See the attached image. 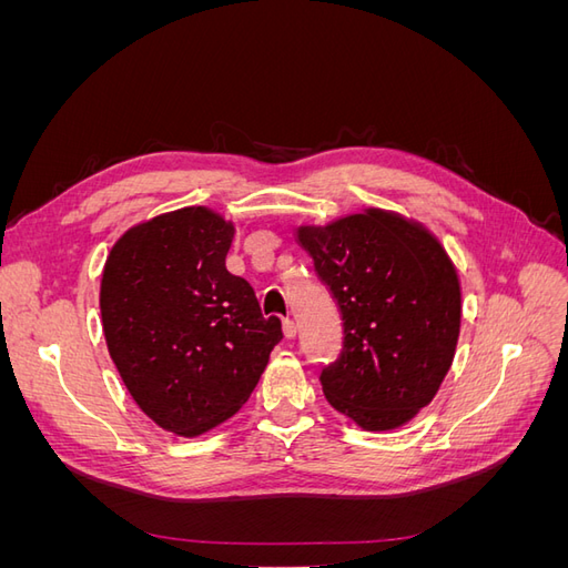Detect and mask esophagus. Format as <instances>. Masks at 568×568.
Segmentation results:
<instances>
[{"mask_svg": "<svg viewBox=\"0 0 568 568\" xmlns=\"http://www.w3.org/2000/svg\"><path fill=\"white\" fill-rule=\"evenodd\" d=\"M282 329H284V336L286 338H294L296 336V322L294 320H284V324H282Z\"/></svg>", "mask_w": 568, "mask_h": 568, "instance_id": "34e87169", "label": "esophagus"}]
</instances>
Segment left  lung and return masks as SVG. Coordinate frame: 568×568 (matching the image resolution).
I'll list each match as a JSON object with an SVG mask.
<instances>
[{
  "mask_svg": "<svg viewBox=\"0 0 568 568\" xmlns=\"http://www.w3.org/2000/svg\"><path fill=\"white\" fill-rule=\"evenodd\" d=\"M343 320V348L324 365V398L367 432L398 428L434 400L459 336L455 265L415 222L367 211L301 227Z\"/></svg>",
  "mask_w": 568,
  "mask_h": 568,
  "instance_id": "obj_1",
  "label": "left lung"
}]
</instances>
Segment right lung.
Listing matches in <instances>:
<instances>
[{"instance_id": "obj_1", "label": "right lung", "mask_w": 568, "mask_h": 568, "mask_svg": "<svg viewBox=\"0 0 568 568\" xmlns=\"http://www.w3.org/2000/svg\"><path fill=\"white\" fill-rule=\"evenodd\" d=\"M232 236L209 209L159 215L118 239L101 277L104 336L130 395L186 438L242 409L284 336L227 272Z\"/></svg>"}]
</instances>
